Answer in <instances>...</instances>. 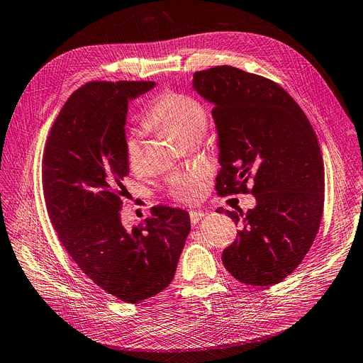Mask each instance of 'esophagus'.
Wrapping results in <instances>:
<instances>
[{"label":"esophagus","mask_w":363,"mask_h":363,"mask_svg":"<svg viewBox=\"0 0 363 363\" xmlns=\"http://www.w3.org/2000/svg\"><path fill=\"white\" fill-rule=\"evenodd\" d=\"M204 217V213L203 211H194V210H191L189 211V219H191V223L192 225H196V223H199V220H201Z\"/></svg>","instance_id":"obj_1"}]
</instances>
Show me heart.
Segmentation results:
<instances>
[{"label":"heart","instance_id":"heart-1","mask_svg":"<svg viewBox=\"0 0 363 363\" xmlns=\"http://www.w3.org/2000/svg\"><path fill=\"white\" fill-rule=\"evenodd\" d=\"M146 128H163L186 141L199 140L207 125V109L197 98L186 93L163 90L152 99L143 116ZM125 159L133 171L144 167V138L133 131L125 140ZM167 191L177 201H197L204 192V175L175 172L167 179Z\"/></svg>","mask_w":363,"mask_h":363}]
</instances>
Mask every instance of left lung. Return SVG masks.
Masks as SVG:
<instances>
[{
	"label": "left lung",
	"instance_id": "1",
	"mask_svg": "<svg viewBox=\"0 0 363 363\" xmlns=\"http://www.w3.org/2000/svg\"><path fill=\"white\" fill-rule=\"evenodd\" d=\"M194 89L213 104L219 131L217 196L252 194L242 225L223 250L226 270L240 283L273 286L302 262L320 229L324 166L305 112L276 82L232 65L197 71Z\"/></svg>",
	"mask_w": 363,
	"mask_h": 363
}]
</instances>
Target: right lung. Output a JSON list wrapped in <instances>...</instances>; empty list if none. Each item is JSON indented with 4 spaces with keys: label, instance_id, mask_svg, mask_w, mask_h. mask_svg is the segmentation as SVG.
<instances>
[{
    "label": "right lung",
    "instance_id": "1",
    "mask_svg": "<svg viewBox=\"0 0 363 363\" xmlns=\"http://www.w3.org/2000/svg\"><path fill=\"white\" fill-rule=\"evenodd\" d=\"M155 82H90L72 93L48 134L42 157L46 211L79 269L116 299L137 303L171 284L189 233L185 210L152 207L127 230L124 206L128 99Z\"/></svg>",
    "mask_w": 363,
    "mask_h": 363
}]
</instances>
